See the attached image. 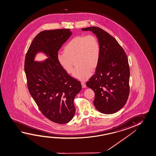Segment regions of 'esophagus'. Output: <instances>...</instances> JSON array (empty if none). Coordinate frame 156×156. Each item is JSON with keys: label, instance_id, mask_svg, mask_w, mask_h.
<instances>
[{"label": "esophagus", "instance_id": "34e87169", "mask_svg": "<svg viewBox=\"0 0 156 156\" xmlns=\"http://www.w3.org/2000/svg\"><path fill=\"white\" fill-rule=\"evenodd\" d=\"M81 85L82 87L83 88H86V83H84V82H82Z\"/></svg>", "mask_w": 156, "mask_h": 156}]
</instances>
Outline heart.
<instances>
[{"mask_svg":"<svg viewBox=\"0 0 156 156\" xmlns=\"http://www.w3.org/2000/svg\"><path fill=\"white\" fill-rule=\"evenodd\" d=\"M100 47L94 35L78 36L70 40L63 48V53L57 55L59 66L68 74L73 71V62L77 66L73 76L86 81L91 76V69H94L99 63Z\"/></svg>","mask_w":156,"mask_h":156,"instance_id":"b5f03b06","label":"heart"}]
</instances>
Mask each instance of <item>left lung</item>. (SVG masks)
Listing matches in <instances>:
<instances>
[{
  "instance_id": "1",
  "label": "left lung",
  "mask_w": 156,
  "mask_h": 156,
  "mask_svg": "<svg viewBox=\"0 0 156 156\" xmlns=\"http://www.w3.org/2000/svg\"><path fill=\"white\" fill-rule=\"evenodd\" d=\"M81 30L92 31L100 47L95 74L86 84L95 93L94 106L103 114H113L124 107L129 98L130 73L127 57L117 41L101 28L93 27Z\"/></svg>"
}]
</instances>
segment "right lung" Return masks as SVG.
I'll use <instances>...</instances> for the list:
<instances>
[{"instance_id":"right-lung-1","label":"right lung","mask_w":156,"mask_h":156,"mask_svg":"<svg viewBox=\"0 0 156 156\" xmlns=\"http://www.w3.org/2000/svg\"><path fill=\"white\" fill-rule=\"evenodd\" d=\"M72 35L69 29L43 31L32 41L25 57L30 94L42 114L57 124H66L73 118L74 100L82 89L80 82L70 76L57 61L59 50ZM39 53L48 58L35 61Z\"/></svg>"}]
</instances>
